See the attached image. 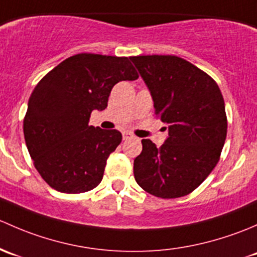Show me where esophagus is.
<instances>
[{"label": "esophagus", "instance_id": "34e87169", "mask_svg": "<svg viewBox=\"0 0 257 257\" xmlns=\"http://www.w3.org/2000/svg\"><path fill=\"white\" fill-rule=\"evenodd\" d=\"M132 137H134V135L132 134H130V132H122V139L123 140H128V139H132Z\"/></svg>", "mask_w": 257, "mask_h": 257}]
</instances>
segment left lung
Instances as JSON below:
<instances>
[{"label": "left lung", "instance_id": "left-lung-1", "mask_svg": "<svg viewBox=\"0 0 257 257\" xmlns=\"http://www.w3.org/2000/svg\"><path fill=\"white\" fill-rule=\"evenodd\" d=\"M130 59L168 130L161 147L142 140V152L134 161L135 179L155 197H183L202 184L220 157L227 128L223 95L208 74L176 55Z\"/></svg>", "mask_w": 257, "mask_h": 257}]
</instances>
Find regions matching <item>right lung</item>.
I'll list each match as a JSON object with an SVG mask.
<instances>
[{
	"instance_id": "obj_1",
	"label": "right lung",
	"mask_w": 257,
	"mask_h": 257,
	"mask_svg": "<svg viewBox=\"0 0 257 257\" xmlns=\"http://www.w3.org/2000/svg\"><path fill=\"white\" fill-rule=\"evenodd\" d=\"M137 78L128 58L84 53L65 59L37 84L23 132L34 166L50 187L76 194L99 186L122 135L89 126L90 113L106 109L115 84Z\"/></svg>"
}]
</instances>
